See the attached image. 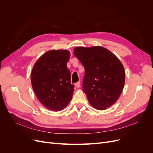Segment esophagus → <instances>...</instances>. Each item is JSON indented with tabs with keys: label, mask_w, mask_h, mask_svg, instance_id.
<instances>
[{
	"label": "esophagus",
	"mask_w": 153,
	"mask_h": 153,
	"mask_svg": "<svg viewBox=\"0 0 153 153\" xmlns=\"http://www.w3.org/2000/svg\"><path fill=\"white\" fill-rule=\"evenodd\" d=\"M75 87L77 88H79L80 87V82H78L75 84Z\"/></svg>",
	"instance_id": "obj_1"
}]
</instances>
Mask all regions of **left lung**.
<instances>
[{"label":"left lung","instance_id":"left-lung-1","mask_svg":"<svg viewBox=\"0 0 153 153\" xmlns=\"http://www.w3.org/2000/svg\"><path fill=\"white\" fill-rule=\"evenodd\" d=\"M73 53L85 69L83 90L90 104L99 110L114 105L125 82L124 68L120 60L100 46L76 47Z\"/></svg>","mask_w":153,"mask_h":153}]
</instances>
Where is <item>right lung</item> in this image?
<instances>
[{
  "label": "right lung",
  "instance_id": "obj_1",
  "mask_svg": "<svg viewBox=\"0 0 153 153\" xmlns=\"http://www.w3.org/2000/svg\"><path fill=\"white\" fill-rule=\"evenodd\" d=\"M69 57L68 50H50L41 55L32 68V88L40 103L50 110H63L72 99L74 85L67 68Z\"/></svg>",
  "mask_w": 153,
  "mask_h": 153
}]
</instances>
